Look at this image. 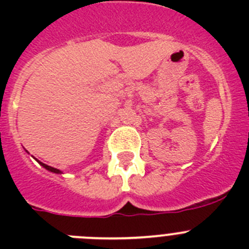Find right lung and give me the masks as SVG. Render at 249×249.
<instances>
[{"instance_id":"right-lung-1","label":"right lung","mask_w":249,"mask_h":249,"mask_svg":"<svg viewBox=\"0 0 249 249\" xmlns=\"http://www.w3.org/2000/svg\"><path fill=\"white\" fill-rule=\"evenodd\" d=\"M37 162H38V163L41 164V166H42V167H45L46 169H48V171H51V172H53V173H62V172H61V171H59V169L53 168V167H51V166H47V164L42 163V162H39V160H37Z\"/></svg>"}]
</instances>
